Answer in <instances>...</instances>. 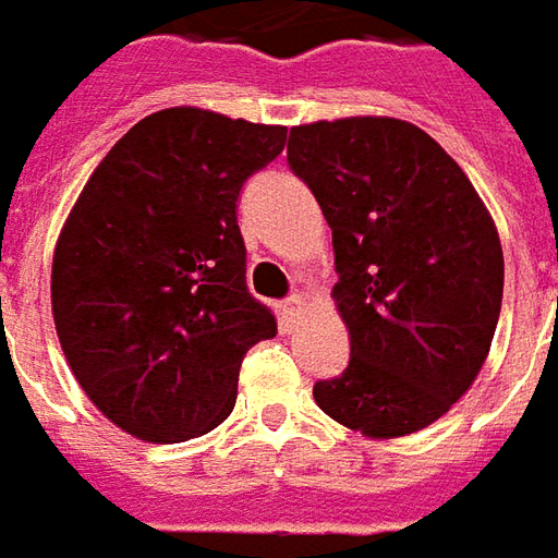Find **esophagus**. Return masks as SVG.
<instances>
[{"mask_svg": "<svg viewBox=\"0 0 558 558\" xmlns=\"http://www.w3.org/2000/svg\"><path fill=\"white\" fill-rule=\"evenodd\" d=\"M303 313V298L301 294H291L282 301V316L286 318H298Z\"/></svg>", "mask_w": 558, "mask_h": 558, "instance_id": "esophagus-1", "label": "esophagus"}]
</instances>
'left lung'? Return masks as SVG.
<instances>
[{"mask_svg": "<svg viewBox=\"0 0 558 558\" xmlns=\"http://www.w3.org/2000/svg\"><path fill=\"white\" fill-rule=\"evenodd\" d=\"M288 167L333 233V301L349 364L313 398L367 437H403L471 389L489 355L505 255L474 184L437 142L395 118L294 126Z\"/></svg>", "mask_w": 558, "mask_h": 558, "instance_id": "1", "label": "left lung"}]
</instances>
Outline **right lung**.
<instances>
[{"instance_id": "1", "label": "right lung", "mask_w": 558, "mask_h": 558, "mask_svg": "<svg viewBox=\"0 0 558 558\" xmlns=\"http://www.w3.org/2000/svg\"><path fill=\"white\" fill-rule=\"evenodd\" d=\"M286 126L163 109L114 142L53 252L57 337L87 398L140 440L213 432L276 316L245 286L242 184Z\"/></svg>"}]
</instances>
